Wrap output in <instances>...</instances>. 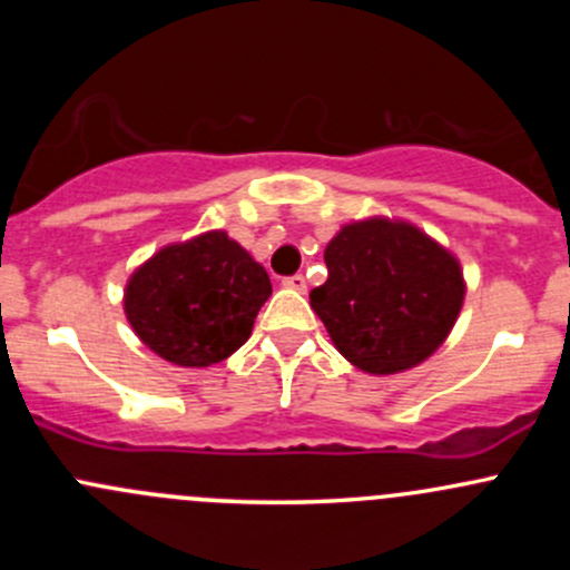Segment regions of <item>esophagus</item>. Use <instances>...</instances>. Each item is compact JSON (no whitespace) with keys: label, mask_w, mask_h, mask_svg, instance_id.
Segmentation results:
<instances>
[{"label":"esophagus","mask_w":570,"mask_h":570,"mask_svg":"<svg viewBox=\"0 0 570 570\" xmlns=\"http://www.w3.org/2000/svg\"><path fill=\"white\" fill-rule=\"evenodd\" d=\"M284 286H286V289L306 292V275H303V273H295V275H289V278H284Z\"/></svg>","instance_id":"obj_1"}]
</instances>
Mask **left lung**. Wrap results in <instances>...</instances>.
Listing matches in <instances>:
<instances>
[{
	"label": "left lung",
	"mask_w": 570,
	"mask_h": 570,
	"mask_svg": "<svg viewBox=\"0 0 570 570\" xmlns=\"http://www.w3.org/2000/svg\"><path fill=\"white\" fill-rule=\"evenodd\" d=\"M325 264L312 308L338 353L370 375L422 364L461 314V264L411 223H350L327 243Z\"/></svg>",
	"instance_id": "8db88e82"
}]
</instances>
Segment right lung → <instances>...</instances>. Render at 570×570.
<instances>
[{"mask_svg": "<svg viewBox=\"0 0 570 570\" xmlns=\"http://www.w3.org/2000/svg\"><path fill=\"white\" fill-rule=\"evenodd\" d=\"M269 295L262 264L226 232H209L148 258L126 284L124 308L159 358L212 366L248 342Z\"/></svg>", "mask_w": 570, "mask_h": 570, "instance_id": "add662e5", "label": "right lung"}]
</instances>
